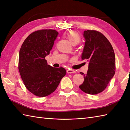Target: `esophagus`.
Here are the masks:
<instances>
[{
  "instance_id": "esophagus-1",
  "label": "esophagus",
  "mask_w": 130,
  "mask_h": 130,
  "mask_svg": "<svg viewBox=\"0 0 130 130\" xmlns=\"http://www.w3.org/2000/svg\"><path fill=\"white\" fill-rule=\"evenodd\" d=\"M67 73L68 74H71V73H75V71L72 70V69H69L67 70Z\"/></svg>"
}]
</instances>
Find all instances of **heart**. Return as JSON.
I'll return each mask as SVG.
<instances>
[{
	"mask_svg": "<svg viewBox=\"0 0 130 130\" xmlns=\"http://www.w3.org/2000/svg\"><path fill=\"white\" fill-rule=\"evenodd\" d=\"M67 39L69 40L71 44L73 45H76L80 42V36L78 32L75 31H69L66 34Z\"/></svg>",
	"mask_w": 130,
	"mask_h": 130,
	"instance_id": "obj_1",
	"label": "heart"
}]
</instances>
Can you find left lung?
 <instances>
[{
	"instance_id": "left-lung-1",
	"label": "left lung",
	"mask_w": 130,
	"mask_h": 130,
	"mask_svg": "<svg viewBox=\"0 0 130 130\" xmlns=\"http://www.w3.org/2000/svg\"><path fill=\"white\" fill-rule=\"evenodd\" d=\"M86 42L82 59L88 61L79 88L84 92L96 95L105 90L116 72V57L112 45L104 35L96 30H85Z\"/></svg>"
}]
</instances>
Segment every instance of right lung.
Masks as SVG:
<instances>
[{"label":"right lung","mask_w":130,"mask_h":130,"mask_svg":"<svg viewBox=\"0 0 130 130\" xmlns=\"http://www.w3.org/2000/svg\"><path fill=\"white\" fill-rule=\"evenodd\" d=\"M57 35L55 30H37L26 38L20 48L18 66L20 75L27 90L38 97L54 92L67 73L62 67L48 65L45 59Z\"/></svg>","instance_id":"obj_1"}]
</instances>
